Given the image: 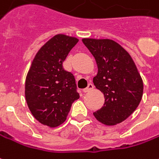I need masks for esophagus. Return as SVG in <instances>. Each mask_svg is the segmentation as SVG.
I'll list each match as a JSON object with an SVG mask.
<instances>
[{
    "label": "esophagus",
    "instance_id": "esophagus-1",
    "mask_svg": "<svg viewBox=\"0 0 159 159\" xmlns=\"http://www.w3.org/2000/svg\"><path fill=\"white\" fill-rule=\"evenodd\" d=\"M94 89V85H93V83H89V85H88V87L86 89H83V93H87V92H89L90 90H92Z\"/></svg>",
    "mask_w": 159,
    "mask_h": 159
}]
</instances>
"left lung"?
Masks as SVG:
<instances>
[{"label":"left lung","instance_id":"8db88e82","mask_svg":"<svg viewBox=\"0 0 159 159\" xmlns=\"http://www.w3.org/2000/svg\"><path fill=\"white\" fill-rule=\"evenodd\" d=\"M83 43L95 58L98 73L93 83L105 97L104 106L94 116L107 126L124 121L138 107L144 89L133 58L111 39H83Z\"/></svg>","mask_w":159,"mask_h":159}]
</instances>
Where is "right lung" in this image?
Wrapping results in <instances>:
<instances>
[{
    "label": "right lung",
    "mask_w": 159,
    "mask_h": 159,
    "mask_svg": "<svg viewBox=\"0 0 159 159\" xmlns=\"http://www.w3.org/2000/svg\"><path fill=\"white\" fill-rule=\"evenodd\" d=\"M78 39L57 34L38 52L25 79L26 102L41 124L56 127L64 123L72 103L79 98L75 76L65 70V60Z\"/></svg>",
    "instance_id": "right-lung-1"
}]
</instances>
